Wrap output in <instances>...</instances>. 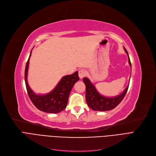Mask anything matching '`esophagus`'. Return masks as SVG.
I'll return each instance as SVG.
<instances>
[{"label":"esophagus","mask_w":156,"mask_h":156,"mask_svg":"<svg viewBox=\"0 0 156 156\" xmlns=\"http://www.w3.org/2000/svg\"><path fill=\"white\" fill-rule=\"evenodd\" d=\"M87 75V72L84 70V69H80L79 71V77H80V79H83V77H84Z\"/></svg>","instance_id":"1"}]
</instances>
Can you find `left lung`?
Listing matches in <instances>:
<instances>
[{
    "mask_svg": "<svg viewBox=\"0 0 156 156\" xmlns=\"http://www.w3.org/2000/svg\"><path fill=\"white\" fill-rule=\"evenodd\" d=\"M125 51L128 57V63L131 68V62L130 60L129 55L125 48ZM83 82L86 85V101L90 108L95 111H108L115 108L119 105L121 101L125 96L128 86L123 91V92L119 95L115 96L114 98H106L101 95L98 90H96L94 85L90 82V80L87 78H83Z\"/></svg>",
    "mask_w": 156,
    "mask_h": 156,
    "instance_id": "left-lung-1",
    "label": "left lung"
}]
</instances>
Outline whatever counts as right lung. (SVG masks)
I'll return each mask as SVG.
<instances>
[{"instance_id": "obj_1", "label": "right lung", "mask_w": 156, "mask_h": 156, "mask_svg": "<svg viewBox=\"0 0 156 156\" xmlns=\"http://www.w3.org/2000/svg\"><path fill=\"white\" fill-rule=\"evenodd\" d=\"M31 53V51L28 60L26 62L24 73L26 87L30 99L36 108L41 111L53 114L62 111L67 106L68 98L72 88L75 83L79 80L78 72H76L72 75L64 76L55 88L50 93L44 95L35 94L29 87L27 80Z\"/></svg>"}]
</instances>
